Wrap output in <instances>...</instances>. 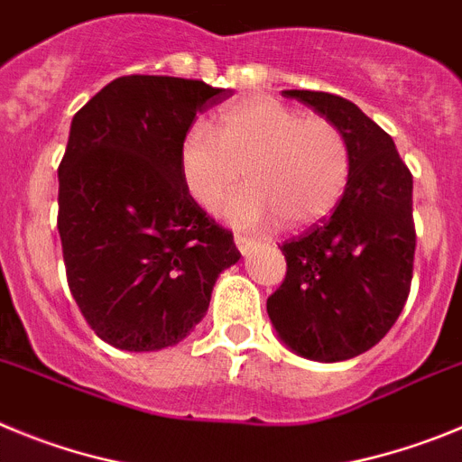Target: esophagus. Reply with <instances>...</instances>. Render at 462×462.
I'll return each instance as SVG.
<instances>
[{"label": "esophagus", "mask_w": 462, "mask_h": 462, "mask_svg": "<svg viewBox=\"0 0 462 462\" xmlns=\"http://www.w3.org/2000/svg\"><path fill=\"white\" fill-rule=\"evenodd\" d=\"M234 240H236V247H238V252L243 256H247L252 250H254V240H252V238H245V236H236Z\"/></svg>", "instance_id": "obj_1"}]
</instances>
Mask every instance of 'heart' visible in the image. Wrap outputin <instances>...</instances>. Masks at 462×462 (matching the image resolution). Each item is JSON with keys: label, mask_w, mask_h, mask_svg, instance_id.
<instances>
[{"label": "heart", "mask_w": 462, "mask_h": 462, "mask_svg": "<svg viewBox=\"0 0 462 462\" xmlns=\"http://www.w3.org/2000/svg\"><path fill=\"white\" fill-rule=\"evenodd\" d=\"M352 169L349 143L336 122L300 116L273 97H247L219 110L215 134L189 126L178 145V173L206 210L243 180L250 189L224 210L236 226L284 228L321 222L345 194Z\"/></svg>", "instance_id": "obj_1"}]
</instances>
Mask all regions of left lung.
I'll return each instance as SVG.
<instances>
[{
    "mask_svg": "<svg viewBox=\"0 0 462 462\" xmlns=\"http://www.w3.org/2000/svg\"><path fill=\"white\" fill-rule=\"evenodd\" d=\"M282 94L340 126L352 169L333 215L280 247L287 277L268 298V317L298 356L346 361L389 333L410 296L411 173L393 138L356 104L310 89Z\"/></svg>",
    "mask_w": 462,
    "mask_h": 462,
    "instance_id": "left-lung-1",
    "label": "left lung"
}]
</instances>
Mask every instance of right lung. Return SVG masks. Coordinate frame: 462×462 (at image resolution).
<instances>
[{"mask_svg": "<svg viewBox=\"0 0 462 462\" xmlns=\"http://www.w3.org/2000/svg\"><path fill=\"white\" fill-rule=\"evenodd\" d=\"M231 89L173 76H122L73 116L60 164L64 266L80 312L108 345L159 352L206 317L238 263L234 234L187 194L178 145L196 113Z\"/></svg>", "mask_w": 462, "mask_h": 462, "instance_id": "obj_1", "label": "right lung"}]
</instances>
